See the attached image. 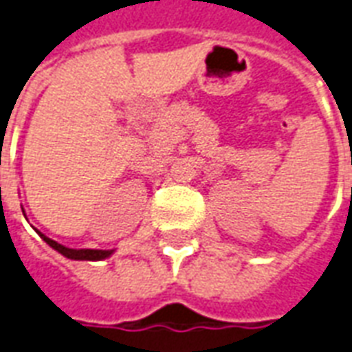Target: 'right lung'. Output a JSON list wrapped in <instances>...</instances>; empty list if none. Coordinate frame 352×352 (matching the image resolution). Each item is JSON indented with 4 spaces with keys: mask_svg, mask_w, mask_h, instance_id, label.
I'll return each mask as SVG.
<instances>
[{
    "mask_svg": "<svg viewBox=\"0 0 352 352\" xmlns=\"http://www.w3.org/2000/svg\"><path fill=\"white\" fill-rule=\"evenodd\" d=\"M38 235L43 236V241L46 244H50L52 248L57 250L61 256L69 257V259H76V261H100V259H106V257H110L113 254V250H74V248H67L63 244H59V242L52 241L46 235H43L41 231H37Z\"/></svg>",
    "mask_w": 352,
    "mask_h": 352,
    "instance_id": "obj_1",
    "label": "right lung"
}]
</instances>
